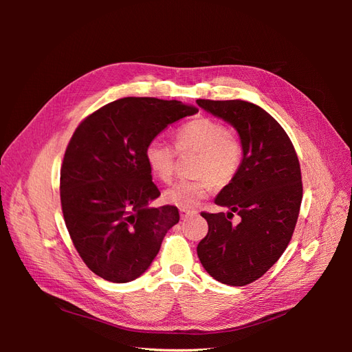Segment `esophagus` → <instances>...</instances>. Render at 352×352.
<instances>
[{
    "mask_svg": "<svg viewBox=\"0 0 352 352\" xmlns=\"http://www.w3.org/2000/svg\"><path fill=\"white\" fill-rule=\"evenodd\" d=\"M179 212H180V217H182V219H188V217H194V216H197V211H194V210L180 208V210H179Z\"/></svg>",
    "mask_w": 352,
    "mask_h": 352,
    "instance_id": "obj_1",
    "label": "esophagus"
}]
</instances>
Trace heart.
Returning <instances> with one entry per match:
<instances>
[{"instance_id": "heart-1", "label": "heart", "mask_w": 352, "mask_h": 352, "mask_svg": "<svg viewBox=\"0 0 352 352\" xmlns=\"http://www.w3.org/2000/svg\"><path fill=\"white\" fill-rule=\"evenodd\" d=\"M179 154H197L194 180H180L164 192V199L179 208H194L211 190V185L226 186L236 176L242 162V146L229 127L208 117H199L179 127L175 135ZM145 162L154 177L170 182L176 168V151L154 140L145 148Z\"/></svg>"}]
</instances>
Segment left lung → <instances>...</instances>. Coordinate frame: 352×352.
<instances>
[{
    "instance_id": "obj_1",
    "label": "left lung",
    "mask_w": 352,
    "mask_h": 352,
    "mask_svg": "<svg viewBox=\"0 0 352 352\" xmlns=\"http://www.w3.org/2000/svg\"><path fill=\"white\" fill-rule=\"evenodd\" d=\"M201 109L235 127L242 162L214 202L226 212H201L208 233L197 247L202 267L216 280L248 285L280 258L300 214L302 182L295 148L283 127L248 101L197 100ZM236 212L238 226L230 219Z\"/></svg>"
}]
</instances>
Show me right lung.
<instances>
[{"mask_svg": "<svg viewBox=\"0 0 352 352\" xmlns=\"http://www.w3.org/2000/svg\"><path fill=\"white\" fill-rule=\"evenodd\" d=\"M197 111L176 100L126 97L94 111L74 131L60 170L61 210L74 248L100 278H140L179 221L175 206L150 207L160 190L145 148L168 124Z\"/></svg>", "mask_w": 352, "mask_h": 352, "instance_id": "obj_1", "label": "right lung"}]
</instances>
